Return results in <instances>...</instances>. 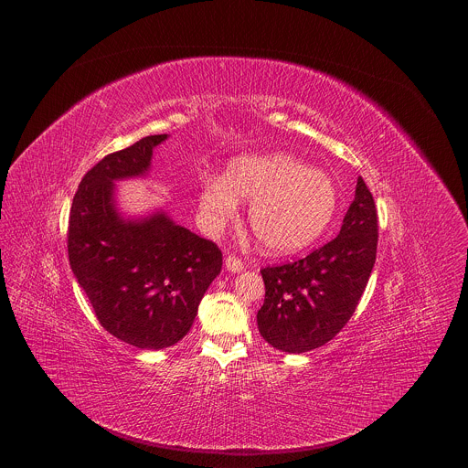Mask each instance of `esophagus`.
<instances>
[{
	"mask_svg": "<svg viewBox=\"0 0 468 468\" xmlns=\"http://www.w3.org/2000/svg\"><path fill=\"white\" fill-rule=\"evenodd\" d=\"M226 269L231 272H240V271H244V261L235 255H229V257H226Z\"/></svg>",
	"mask_w": 468,
	"mask_h": 468,
	"instance_id": "34e87169",
	"label": "esophagus"
}]
</instances>
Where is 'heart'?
Here are the masks:
<instances>
[{
  "label": "heart",
  "mask_w": 468,
  "mask_h": 468,
  "mask_svg": "<svg viewBox=\"0 0 468 468\" xmlns=\"http://www.w3.org/2000/svg\"><path fill=\"white\" fill-rule=\"evenodd\" d=\"M239 197L250 199V228L262 250L291 253L316 240L337 211L333 179L285 155L233 159L226 177H209L199 190V218L220 229L235 217Z\"/></svg>",
  "instance_id": "b5f03b06"
}]
</instances>
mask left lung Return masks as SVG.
<instances>
[{"mask_svg":"<svg viewBox=\"0 0 468 468\" xmlns=\"http://www.w3.org/2000/svg\"><path fill=\"white\" fill-rule=\"evenodd\" d=\"M378 250V211L359 177L339 235L292 262L264 266V302L257 311L262 339L289 354L329 343L357 309Z\"/></svg>","mask_w":468,"mask_h":468,"instance_id":"left-lung-1","label":"left lung"}]
</instances>
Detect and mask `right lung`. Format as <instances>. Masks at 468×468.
<instances>
[{
	"label": "right lung",
	"mask_w": 468,
	"mask_h": 468,
	"mask_svg": "<svg viewBox=\"0 0 468 468\" xmlns=\"http://www.w3.org/2000/svg\"><path fill=\"white\" fill-rule=\"evenodd\" d=\"M166 135H150L105 155L80 183L69 218V259L96 318L141 350L181 341L211 282L222 271L213 240L165 213L139 222L118 217L112 181L143 176Z\"/></svg>",
	"instance_id": "add662e5"
}]
</instances>
